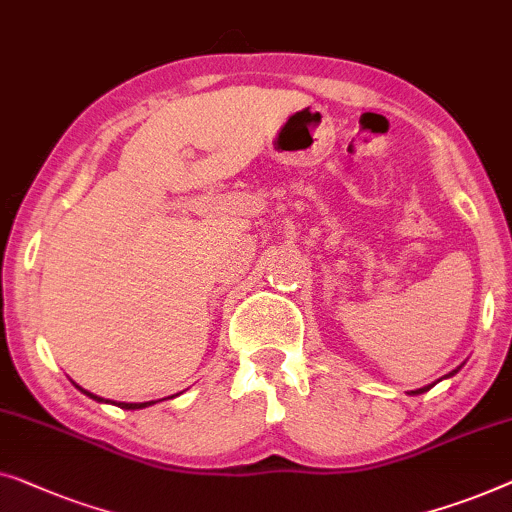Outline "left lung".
<instances>
[{
  "instance_id": "obj_1",
  "label": "left lung",
  "mask_w": 512,
  "mask_h": 512,
  "mask_svg": "<svg viewBox=\"0 0 512 512\" xmlns=\"http://www.w3.org/2000/svg\"><path fill=\"white\" fill-rule=\"evenodd\" d=\"M459 369H462V366H457V369H455V371H450V373H448V376H443L441 380H445V378H452V376H455V373H457ZM436 383H438V380H436ZM436 383H431V385H424V387H420V390H410L408 394H410V397H415V394H424V392H429V390H431V387H434Z\"/></svg>"
}]
</instances>
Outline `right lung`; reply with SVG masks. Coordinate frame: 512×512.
Returning <instances> with one entry per match:
<instances>
[{
	"label": "right lung",
	"instance_id": "add662e5",
	"mask_svg": "<svg viewBox=\"0 0 512 512\" xmlns=\"http://www.w3.org/2000/svg\"><path fill=\"white\" fill-rule=\"evenodd\" d=\"M76 385V383H74ZM78 387V385H76ZM78 390H81L85 397H90V399H95V401H99V403H113V406H118V408H125V410H139V408H148V406H153V403H157V401H143V403H125V401H109V399H102V397H97V394H92V392H88V390H83V387H78Z\"/></svg>",
	"mask_w": 512,
	"mask_h": 512
}]
</instances>
